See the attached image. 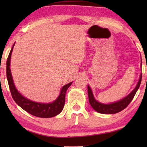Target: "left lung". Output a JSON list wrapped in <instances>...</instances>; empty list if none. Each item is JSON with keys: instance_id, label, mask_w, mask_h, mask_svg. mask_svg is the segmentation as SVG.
<instances>
[{"instance_id": "8db88e82", "label": "left lung", "mask_w": 147, "mask_h": 147, "mask_svg": "<svg viewBox=\"0 0 147 147\" xmlns=\"http://www.w3.org/2000/svg\"><path fill=\"white\" fill-rule=\"evenodd\" d=\"M142 80V74H140V77L138 81L137 85L136 88H134L131 93L129 95L126 96L123 99H122L120 101L112 103L110 104H104L100 103L98 101L94 99L93 94L91 89H90V86H88V97H89V102L90 105L92 107L94 108L96 111L101 114H115L117 112L122 111V110L125 109V108L128 106V104L130 103L133 99L134 96L137 92V90L140 87V83H141Z\"/></svg>"}]
</instances>
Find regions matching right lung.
<instances>
[{
	"instance_id": "1",
	"label": "right lung",
	"mask_w": 147,
	"mask_h": 147,
	"mask_svg": "<svg viewBox=\"0 0 147 147\" xmlns=\"http://www.w3.org/2000/svg\"><path fill=\"white\" fill-rule=\"evenodd\" d=\"M14 46V45H13ZM13 47L10 51L8 56L7 61V78L9 83V89L11 91L12 97L14 101L19 105L20 107L23 108L26 112H29L32 115L37 116L39 118H51L59 114L63 110L65 100V93L67 88L71 86L72 82L66 84L62 88L61 93L59 97L55 101L50 104H41L35 102L27 99L20 94L15 86L14 85L13 78H12L11 69H10V61H11V53L13 51Z\"/></svg>"
}]
</instances>
